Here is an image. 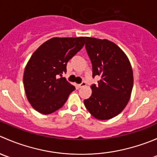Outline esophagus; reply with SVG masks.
I'll list each match as a JSON object with an SVG mask.
<instances>
[{"label":"esophagus","mask_w":157,"mask_h":157,"mask_svg":"<svg viewBox=\"0 0 157 157\" xmlns=\"http://www.w3.org/2000/svg\"><path fill=\"white\" fill-rule=\"evenodd\" d=\"M86 85V82L85 81H83L81 83H80V84H79V87L80 88H82V87H83V86H85Z\"/></svg>","instance_id":"1"}]
</instances>
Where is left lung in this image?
<instances>
[{
  "label": "left lung",
  "mask_w": 157,
  "mask_h": 157,
  "mask_svg": "<svg viewBox=\"0 0 157 157\" xmlns=\"http://www.w3.org/2000/svg\"><path fill=\"white\" fill-rule=\"evenodd\" d=\"M86 49L93 67V77L99 76L98 85L91 86L92 95L83 101L94 118L108 120L127 105L133 88V71L128 57L114 42L85 37Z\"/></svg>",
  "instance_id": "left-lung-1"
}]
</instances>
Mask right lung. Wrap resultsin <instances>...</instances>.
Returning a JSON list of instances; mask_svg holds the SVG:
<instances>
[{
	"label": "right lung",
	"instance_id": "1",
	"mask_svg": "<svg viewBox=\"0 0 157 157\" xmlns=\"http://www.w3.org/2000/svg\"><path fill=\"white\" fill-rule=\"evenodd\" d=\"M85 37L52 38L33 54L26 66L23 84L32 106L44 115L64 105L74 86L62 76L67 64L84 45Z\"/></svg>",
	"mask_w": 157,
	"mask_h": 157
}]
</instances>
